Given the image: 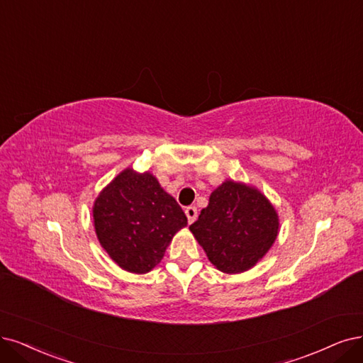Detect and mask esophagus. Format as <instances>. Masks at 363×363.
<instances>
[{"instance_id":"1","label":"esophagus","mask_w":363,"mask_h":363,"mask_svg":"<svg viewBox=\"0 0 363 363\" xmlns=\"http://www.w3.org/2000/svg\"><path fill=\"white\" fill-rule=\"evenodd\" d=\"M185 216H186V218H189V223H190V224L194 223L196 218H197V208H196V206L185 208Z\"/></svg>"}]
</instances>
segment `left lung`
Instances as JSON below:
<instances>
[{
	"label": "left lung",
	"mask_w": 363,
	"mask_h": 363,
	"mask_svg": "<svg viewBox=\"0 0 363 363\" xmlns=\"http://www.w3.org/2000/svg\"><path fill=\"white\" fill-rule=\"evenodd\" d=\"M278 227V213L264 194L229 179L211 193L190 230L218 271L240 274L269 251Z\"/></svg>",
	"instance_id": "left-lung-1"
}]
</instances>
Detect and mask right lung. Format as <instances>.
<instances>
[{
    "label": "right lung",
    "mask_w": 363,
    "mask_h": 363,
    "mask_svg": "<svg viewBox=\"0 0 363 363\" xmlns=\"http://www.w3.org/2000/svg\"><path fill=\"white\" fill-rule=\"evenodd\" d=\"M104 251L127 272L146 274L163 259L186 217L150 172L125 169L101 190L92 208Z\"/></svg>",
    "instance_id": "right-lung-1"
}]
</instances>
